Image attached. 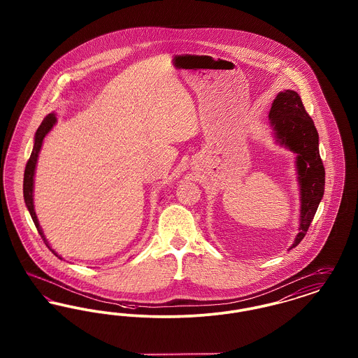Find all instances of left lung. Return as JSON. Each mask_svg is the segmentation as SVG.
<instances>
[{"label": "left lung", "mask_w": 358, "mask_h": 358, "mask_svg": "<svg viewBox=\"0 0 358 358\" xmlns=\"http://www.w3.org/2000/svg\"><path fill=\"white\" fill-rule=\"evenodd\" d=\"M268 118L276 141L296 154L295 164L301 189V224L299 232L289 247L291 250L305 238L324 197V164L320 155L318 131L298 92L292 90L279 92L273 99Z\"/></svg>", "instance_id": "8db88e82"}]
</instances>
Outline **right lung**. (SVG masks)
<instances>
[{"instance_id":"1","label":"right lung","mask_w":358,"mask_h":358,"mask_svg":"<svg viewBox=\"0 0 358 358\" xmlns=\"http://www.w3.org/2000/svg\"><path fill=\"white\" fill-rule=\"evenodd\" d=\"M55 123H56V115H55V114L47 115V117L44 118V120L41 122L40 127L37 129V131H36V134H34V150H32V154H31V157H29V159H28V162H27L25 171H24V200H25V205H27V208H28V210H29V213H31V217H32V220H34V225H36V228H37L40 236L43 238L44 243L47 244V247L51 250L52 252L57 256L59 259H62V256L57 255V254L52 250L51 247H50V244H48V241H47V238L44 236L43 229H41V227H40V224H38V220H37L34 205V169H36L37 158H38V153H40L43 141H44L45 136L51 131L52 127L55 126Z\"/></svg>"}]
</instances>
